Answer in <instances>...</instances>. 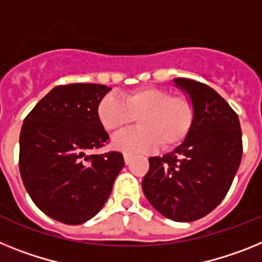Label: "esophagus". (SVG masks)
Segmentation results:
<instances>
[{"label":"esophagus","mask_w":262,"mask_h":262,"mask_svg":"<svg viewBox=\"0 0 262 262\" xmlns=\"http://www.w3.org/2000/svg\"><path fill=\"white\" fill-rule=\"evenodd\" d=\"M124 159H125V163H126V165H128V163L130 162L132 154H129V153H124Z\"/></svg>","instance_id":"esophagus-1"}]
</instances>
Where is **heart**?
Listing matches in <instances>:
<instances>
[{
	"label": "heart",
	"mask_w": 262,
	"mask_h": 262,
	"mask_svg": "<svg viewBox=\"0 0 262 262\" xmlns=\"http://www.w3.org/2000/svg\"><path fill=\"white\" fill-rule=\"evenodd\" d=\"M97 117L109 133H117L137 120L138 128L116 136L113 145L126 153L172 150L190 136L196 117L194 100L185 93L157 87H141L124 93L121 100L105 96Z\"/></svg>",
	"instance_id": "obj_1"
}]
</instances>
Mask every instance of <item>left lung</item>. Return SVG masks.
Wrapping results in <instances>:
<instances>
[{
	"label": "left lung",
	"instance_id": "obj_1",
	"mask_svg": "<svg viewBox=\"0 0 262 262\" xmlns=\"http://www.w3.org/2000/svg\"><path fill=\"white\" fill-rule=\"evenodd\" d=\"M174 80L194 100L195 124L174 151L149 158L142 190L163 216L194 222L226 198L241 162L243 138L237 113L219 93L187 77Z\"/></svg>",
	"mask_w": 262,
	"mask_h": 262
}]
</instances>
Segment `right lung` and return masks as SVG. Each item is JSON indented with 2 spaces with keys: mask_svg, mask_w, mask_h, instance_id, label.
<instances>
[{
  "mask_svg": "<svg viewBox=\"0 0 262 262\" xmlns=\"http://www.w3.org/2000/svg\"><path fill=\"white\" fill-rule=\"evenodd\" d=\"M111 88L76 83L50 91L25 118L19 172L40 211L64 224L96 215L124 167L120 151L91 154L109 142L97 106Z\"/></svg>",
  "mask_w": 262,
  "mask_h": 262,
  "instance_id": "1",
  "label": "right lung"
}]
</instances>
